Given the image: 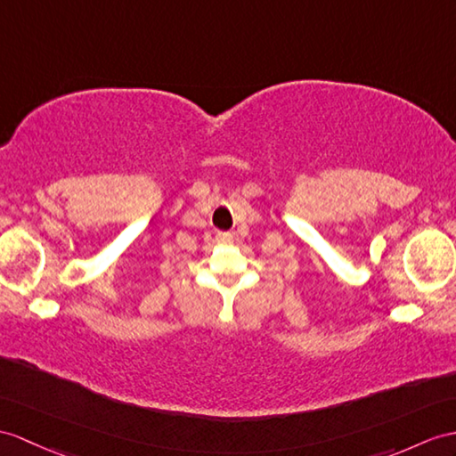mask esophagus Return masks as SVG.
Instances as JSON below:
<instances>
[{"instance_id": "1", "label": "esophagus", "mask_w": 456, "mask_h": 456, "mask_svg": "<svg viewBox=\"0 0 456 456\" xmlns=\"http://www.w3.org/2000/svg\"><path fill=\"white\" fill-rule=\"evenodd\" d=\"M216 241H220V243H232V241H234V236H232L230 232H218Z\"/></svg>"}]
</instances>
